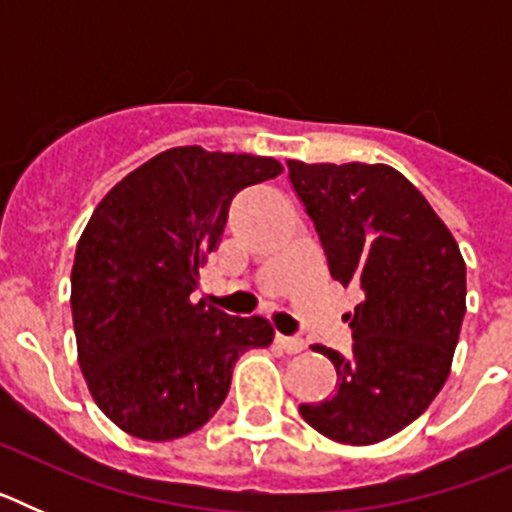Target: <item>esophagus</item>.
<instances>
[{"instance_id":"esophagus-1","label":"esophagus","mask_w":512,"mask_h":512,"mask_svg":"<svg viewBox=\"0 0 512 512\" xmlns=\"http://www.w3.org/2000/svg\"><path fill=\"white\" fill-rule=\"evenodd\" d=\"M277 346L282 351H287V354H300L302 348H305V341L297 336H282V333H277Z\"/></svg>"}]
</instances>
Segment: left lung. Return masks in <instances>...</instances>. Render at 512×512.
Listing matches in <instances>:
<instances>
[{
  "label": "left lung",
  "mask_w": 512,
  "mask_h": 512,
  "mask_svg": "<svg viewBox=\"0 0 512 512\" xmlns=\"http://www.w3.org/2000/svg\"><path fill=\"white\" fill-rule=\"evenodd\" d=\"M287 166L330 277L364 292L348 312L351 354L312 348L336 366V392L300 405V415L333 441L369 446L441 392L467 312V266L441 217L392 166Z\"/></svg>",
  "instance_id": "left-lung-1"
}]
</instances>
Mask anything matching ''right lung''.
Listing matches in <instances>:
<instances>
[{"label": "right lung", "mask_w": 512, "mask_h": 512, "mask_svg": "<svg viewBox=\"0 0 512 512\" xmlns=\"http://www.w3.org/2000/svg\"><path fill=\"white\" fill-rule=\"evenodd\" d=\"M282 174L248 153L169 148L104 194L76 246L71 315L81 374L122 431L171 441L197 431L230 390L238 356L264 348V318L192 302L233 197Z\"/></svg>", "instance_id": "right-lung-1"}]
</instances>
